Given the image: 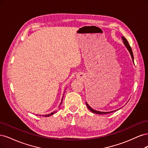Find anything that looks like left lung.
Wrapping results in <instances>:
<instances>
[{
  "mask_svg": "<svg viewBox=\"0 0 148 148\" xmlns=\"http://www.w3.org/2000/svg\"><path fill=\"white\" fill-rule=\"evenodd\" d=\"M122 39L123 40V42L124 44V45L125 46V47H126V48L127 49V50L130 53L131 57H132V60H133V64H134V58H133V52H132V48H131L130 46V44H129L127 40L126 39V38H125L124 36H122ZM86 106L88 107V109H89V110H90L92 112L95 113V114H109V113H111V112H114V111H116V110H113V111H110V112H101V111H98V110H95V109H92L91 107L89 106V104H88L86 102Z\"/></svg>",
  "mask_w": 148,
  "mask_h": 148,
  "instance_id": "left-lung-1",
  "label": "left lung"
}]
</instances>
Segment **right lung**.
<instances>
[{"label": "right lung", "instance_id": "obj_1", "mask_svg": "<svg viewBox=\"0 0 148 148\" xmlns=\"http://www.w3.org/2000/svg\"><path fill=\"white\" fill-rule=\"evenodd\" d=\"M63 97H64V96H63ZM63 97H62V102H61V103H60V105H61V104H62V100H63ZM60 107V106H59ZM56 112H57L56 111H55V112H52L51 114H47V115H43V116H44V117H49V116H51V115H53V114H55Z\"/></svg>", "mask_w": 148, "mask_h": 148}]
</instances>
